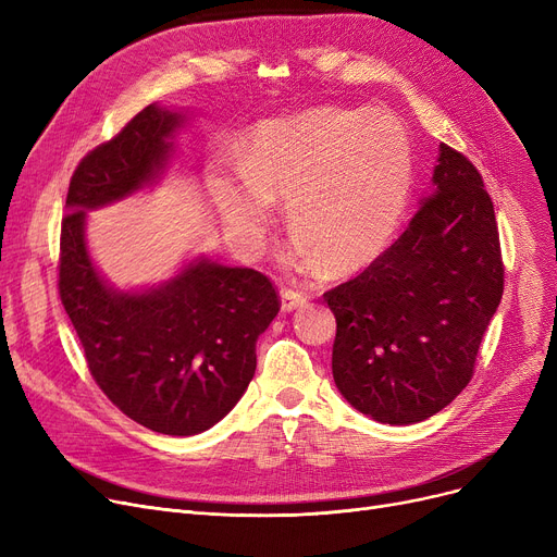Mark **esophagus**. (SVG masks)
<instances>
[{
	"instance_id": "1",
	"label": "esophagus",
	"mask_w": 557,
	"mask_h": 557,
	"mask_svg": "<svg viewBox=\"0 0 557 557\" xmlns=\"http://www.w3.org/2000/svg\"><path fill=\"white\" fill-rule=\"evenodd\" d=\"M280 296H282V311H294L307 302V294H302V290H296V288H288V286H284L280 290Z\"/></svg>"
}]
</instances>
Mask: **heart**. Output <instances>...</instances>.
<instances>
[{"mask_svg":"<svg viewBox=\"0 0 557 557\" xmlns=\"http://www.w3.org/2000/svg\"><path fill=\"white\" fill-rule=\"evenodd\" d=\"M413 183V146L388 112L320 106L255 128L246 164L214 185L225 223L248 250H261L286 205L294 257L307 269L355 271L395 232Z\"/></svg>","mask_w":557,"mask_h":557,"instance_id":"heart-1","label":"heart"}]
</instances>
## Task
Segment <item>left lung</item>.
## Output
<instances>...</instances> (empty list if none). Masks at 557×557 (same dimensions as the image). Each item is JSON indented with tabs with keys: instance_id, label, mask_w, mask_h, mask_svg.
<instances>
[{
	"instance_id": "left-lung-1",
	"label": "left lung",
	"mask_w": 557,
	"mask_h": 557,
	"mask_svg": "<svg viewBox=\"0 0 557 557\" xmlns=\"http://www.w3.org/2000/svg\"><path fill=\"white\" fill-rule=\"evenodd\" d=\"M502 296L492 198L479 169L441 144L433 191L401 237L325 294L336 315V388L384 424L435 416L470 384Z\"/></svg>"
}]
</instances>
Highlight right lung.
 I'll list each match as a JSON object with an SVG mask.
<instances>
[{"label":"right lung","mask_w":557,"mask_h":557,"mask_svg":"<svg viewBox=\"0 0 557 557\" xmlns=\"http://www.w3.org/2000/svg\"><path fill=\"white\" fill-rule=\"evenodd\" d=\"M181 124L178 112L149 106L78 162L58 259V294L97 386L124 416L164 435H196L232 411L255 374V343L282 305L263 273L208 259L149 294L114 290L92 267L85 210L153 183Z\"/></svg>","instance_id":"1"}]
</instances>
